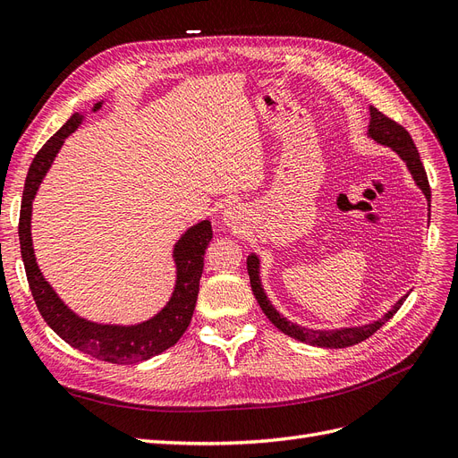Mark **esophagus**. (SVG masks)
Masks as SVG:
<instances>
[{"label":"esophagus","instance_id":"1","mask_svg":"<svg viewBox=\"0 0 458 458\" xmlns=\"http://www.w3.org/2000/svg\"><path fill=\"white\" fill-rule=\"evenodd\" d=\"M224 221L231 227H239L242 224V210L239 206H231L224 214Z\"/></svg>","mask_w":458,"mask_h":458}]
</instances>
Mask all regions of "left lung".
<instances>
[{"label": "left lung", "mask_w": 458, "mask_h": 458, "mask_svg": "<svg viewBox=\"0 0 458 458\" xmlns=\"http://www.w3.org/2000/svg\"><path fill=\"white\" fill-rule=\"evenodd\" d=\"M367 135L370 137L372 141H377L384 147H390L394 152H397V157L407 164V170L411 172L414 183L419 185V189L424 192L426 200L429 202V183H428V175L424 165L420 162V155L417 147L412 143V137L409 135V131L399 126L397 122H394L392 118H387L386 114H382L378 108L370 106V122L367 128ZM246 267H248V275H250V284H252V293L259 303L261 311L267 315L269 321L279 328L284 335H288L290 338L306 342L310 345H317V348H348V345H355L359 342L367 340L369 336H372L382 325H386L390 318L397 313V310L403 306V301L407 300L409 294H405L403 298H399L395 301V306L384 313V317L377 318L369 325H361V327H342V328H308V327H300L293 321H288L286 317H283L279 311L275 310L273 303L269 301L266 290H263L261 279H259V258L256 254H250L246 258Z\"/></svg>", "instance_id": "left-lung-1"}]
</instances>
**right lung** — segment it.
<instances>
[{
  "label": "right lung",
  "mask_w": 458,
  "mask_h": 458,
  "mask_svg": "<svg viewBox=\"0 0 458 458\" xmlns=\"http://www.w3.org/2000/svg\"><path fill=\"white\" fill-rule=\"evenodd\" d=\"M101 106L103 101L93 106V113ZM81 120H84V114L74 113L71 120L39 148L30 164L29 175H26L19 219V241L26 279H29L34 301L44 321L72 348L116 365L147 361L177 344L191 323L204 269V252L208 242L212 241V224L208 219L199 221L175 242L172 254L175 261L174 293L155 317L137 325H106L88 321L74 313L55 293L38 267L32 244V202L64 140L78 130Z\"/></svg>",
  "instance_id": "obj_1"
}]
</instances>
